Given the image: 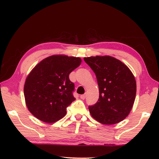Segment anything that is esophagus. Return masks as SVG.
Here are the masks:
<instances>
[{"label":"esophagus","mask_w":159,"mask_h":159,"mask_svg":"<svg viewBox=\"0 0 159 159\" xmlns=\"http://www.w3.org/2000/svg\"><path fill=\"white\" fill-rule=\"evenodd\" d=\"M85 97H86V95L85 94H83V95H80V98L81 99H83V100H84L85 98Z\"/></svg>","instance_id":"esophagus-1"}]
</instances>
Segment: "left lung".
Returning a JSON list of instances; mask_svg holds the SVG:
<instances>
[{"mask_svg": "<svg viewBox=\"0 0 159 159\" xmlns=\"http://www.w3.org/2000/svg\"><path fill=\"white\" fill-rule=\"evenodd\" d=\"M84 61L95 73L99 99L89 107V113L98 122L111 125L124 120L133 108L137 85L130 69L110 56L85 57Z\"/></svg>", "mask_w": 159, "mask_h": 159, "instance_id": "1", "label": "left lung"}]
</instances>
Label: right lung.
Here are the masks:
<instances>
[{"instance_id":"add662e5","label":"right lung","mask_w":159,"mask_h":159,"mask_svg":"<svg viewBox=\"0 0 159 159\" xmlns=\"http://www.w3.org/2000/svg\"><path fill=\"white\" fill-rule=\"evenodd\" d=\"M81 63L79 57L52 55L40 61L28 75L24 87L29 111L38 120L53 123L66 114L75 98L69 74Z\"/></svg>"}]
</instances>
